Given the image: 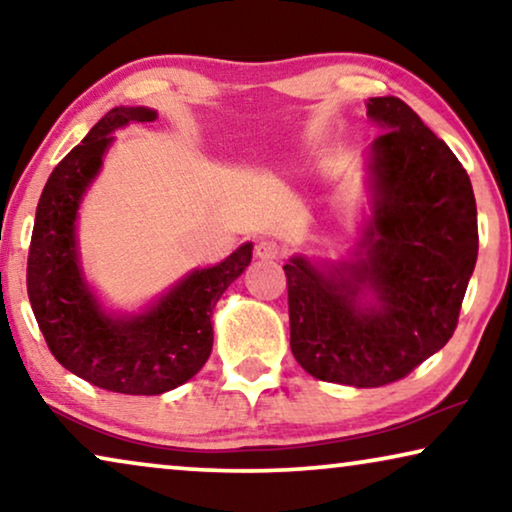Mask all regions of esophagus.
Masks as SVG:
<instances>
[{
  "label": "esophagus",
  "instance_id": "esophagus-1",
  "mask_svg": "<svg viewBox=\"0 0 512 512\" xmlns=\"http://www.w3.org/2000/svg\"><path fill=\"white\" fill-rule=\"evenodd\" d=\"M282 254H284L282 242L272 240V237H263V240H258V244H256L258 258H279Z\"/></svg>",
  "mask_w": 512,
  "mask_h": 512
}]
</instances>
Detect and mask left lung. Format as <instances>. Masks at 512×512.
Wrapping results in <instances>:
<instances>
[{"label":"left lung","instance_id":"8db88e82","mask_svg":"<svg viewBox=\"0 0 512 512\" xmlns=\"http://www.w3.org/2000/svg\"><path fill=\"white\" fill-rule=\"evenodd\" d=\"M373 219L352 263L293 256L291 352L317 380L384 387L447 345L478 261L471 179L398 97H370ZM371 300H367V296Z\"/></svg>","mask_w":512,"mask_h":512}]
</instances>
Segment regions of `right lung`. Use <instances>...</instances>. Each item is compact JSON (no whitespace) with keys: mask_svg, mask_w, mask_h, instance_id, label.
<instances>
[{"mask_svg":"<svg viewBox=\"0 0 512 512\" xmlns=\"http://www.w3.org/2000/svg\"><path fill=\"white\" fill-rule=\"evenodd\" d=\"M156 118L146 107L111 109L60 160L39 198L27 256V296L51 354L81 380L132 396L165 394L205 366L214 305L251 263L247 242L214 268L193 270L132 317H111L83 282L74 233L83 193L100 172L111 132Z\"/></svg>","mask_w":512,"mask_h":512,"instance_id":"obj_1","label":"right lung"}]
</instances>
